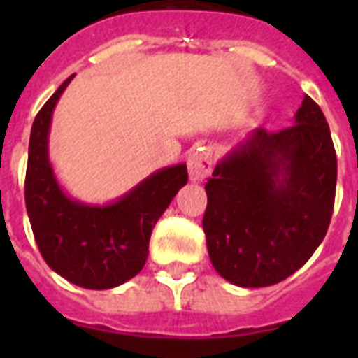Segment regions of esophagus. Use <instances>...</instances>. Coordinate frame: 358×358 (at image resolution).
<instances>
[{"label": "esophagus", "instance_id": "obj_1", "mask_svg": "<svg viewBox=\"0 0 358 358\" xmlns=\"http://www.w3.org/2000/svg\"><path fill=\"white\" fill-rule=\"evenodd\" d=\"M213 167V154L210 148H196L187 157V169H189L191 182H202L208 178Z\"/></svg>", "mask_w": 358, "mask_h": 358}]
</instances>
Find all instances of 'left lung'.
Listing matches in <instances>:
<instances>
[{
	"label": "left lung",
	"instance_id": "left-lung-1",
	"mask_svg": "<svg viewBox=\"0 0 358 358\" xmlns=\"http://www.w3.org/2000/svg\"><path fill=\"white\" fill-rule=\"evenodd\" d=\"M334 191L329 124L305 96L294 126L275 134L256 128L213 169L202 227L215 271L241 288L294 275L327 234Z\"/></svg>",
	"mask_w": 358,
	"mask_h": 358
}]
</instances>
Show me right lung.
<instances>
[{
  "instance_id": "right-lung-1",
  "label": "right lung",
  "mask_w": 358,
  "mask_h": 358,
  "mask_svg": "<svg viewBox=\"0 0 358 358\" xmlns=\"http://www.w3.org/2000/svg\"><path fill=\"white\" fill-rule=\"evenodd\" d=\"M74 76L63 81L35 117L25 173V208L42 258L69 282L117 288L143 269L157 219L187 184L185 163L163 167L106 204L70 196L50 162L53 109Z\"/></svg>"
}]
</instances>
